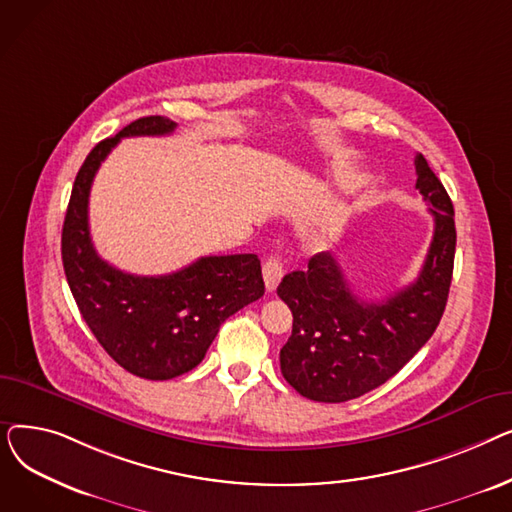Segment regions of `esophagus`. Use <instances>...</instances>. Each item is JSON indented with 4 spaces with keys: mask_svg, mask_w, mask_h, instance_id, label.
Masks as SVG:
<instances>
[{
    "mask_svg": "<svg viewBox=\"0 0 512 512\" xmlns=\"http://www.w3.org/2000/svg\"><path fill=\"white\" fill-rule=\"evenodd\" d=\"M284 276V265L278 257H267L263 263V280H265V288L267 290H276V286L280 284Z\"/></svg>",
    "mask_w": 512,
    "mask_h": 512,
    "instance_id": "1",
    "label": "esophagus"
}]
</instances>
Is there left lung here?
I'll return each mask as SVG.
<instances>
[{
    "mask_svg": "<svg viewBox=\"0 0 512 512\" xmlns=\"http://www.w3.org/2000/svg\"><path fill=\"white\" fill-rule=\"evenodd\" d=\"M417 188L434 213V238L417 280L380 303L361 301L332 253L286 274L278 297L292 311L280 351L284 380L317 402H346L386 384L436 332L452 280L456 228L446 188L415 155Z\"/></svg>",
    "mask_w": 512,
    "mask_h": 512,
    "instance_id": "left-lung-1",
    "label": "left lung"
}]
</instances>
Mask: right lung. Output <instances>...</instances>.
I'll list each match as a JSON object with an SVG mask.
<instances>
[{
    "instance_id": "add662e5",
    "label": "right lung",
    "mask_w": 512,
    "mask_h": 512,
    "mask_svg": "<svg viewBox=\"0 0 512 512\" xmlns=\"http://www.w3.org/2000/svg\"><path fill=\"white\" fill-rule=\"evenodd\" d=\"M176 122L147 116L93 147L80 166L62 228V261L72 297L97 342L145 380H172L197 367L224 321L263 297L253 253L211 255L166 276H134L103 261L91 242L93 178L124 137H164Z\"/></svg>"
}]
</instances>
